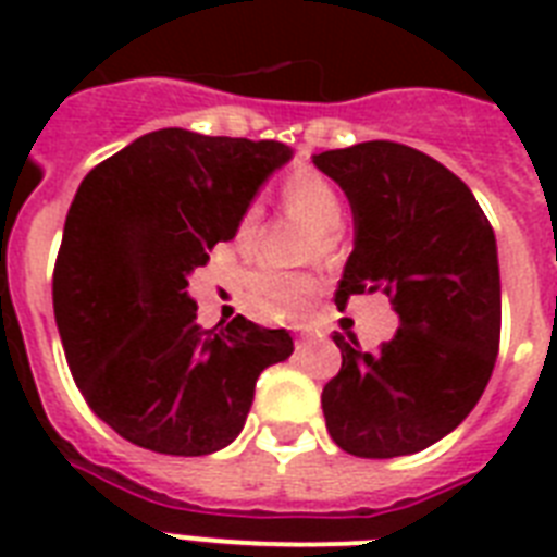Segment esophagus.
<instances>
[{"label": "esophagus", "mask_w": 557, "mask_h": 557, "mask_svg": "<svg viewBox=\"0 0 557 557\" xmlns=\"http://www.w3.org/2000/svg\"><path fill=\"white\" fill-rule=\"evenodd\" d=\"M295 344H297V349H306V347H309V344H312V332H306V330L297 332V341H295Z\"/></svg>", "instance_id": "34e87169"}]
</instances>
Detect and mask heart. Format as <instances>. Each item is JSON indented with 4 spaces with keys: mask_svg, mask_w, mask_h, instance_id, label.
<instances>
[{
    "mask_svg": "<svg viewBox=\"0 0 557 557\" xmlns=\"http://www.w3.org/2000/svg\"><path fill=\"white\" fill-rule=\"evenodd\" d=\"M280 196L295 216L312 222V239L306 245V257H318L332 262L341 253V219H344V201L330 178L309 168L292 170L280 182ZM262 210L260 205H245L234 225V245L239 251H248L260 231ZM318 283L312 274L304 271H283L277 265H260L243 277V297L248 309L262 321H295L312 306Z\"/></svg>",
    "mask_w": 557,
    "mask_h": 557,
    "instance_id": "heart-1",
    "label": "heart"
}]
</instances>
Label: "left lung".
I'll return each instance as SVG.
<instances>
[{"instance_id":"left-lung-1","label":"left lung","mask_w":557,"mask_h":557,"mask_svg":"<svg viewBox=\"0 0 557 557\" xmlns=\"http://www.w3.org/2000/svg\"><path fill=\"white\" fill-rule=\"evenodd\" d=\"M347 193L356 248L335 306L381 292L398 330L375 352L341 332L338 375L323 387L326 431L352 457L424 450L466 419L500 349V269L474 193L440 161L396 141L314 156Z\"/></svg>"}]
</instances>
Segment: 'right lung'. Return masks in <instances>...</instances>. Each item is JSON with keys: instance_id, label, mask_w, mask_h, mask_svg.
<instances>
[{"instance_id": "right-lung-1", "label": "right lung", "mask_w": 557, "mask_h": 557, "mask_svg": "<svg viewBox=\"0 0 557 557\" xmlns=\"http://www.w3.org/2000/svg\"><path fill=\"white\" fill-rule=\"evenodd\" d=\"M292 150L159 129L91 168L74 193L51 297L65 361L91 413L138 448L201 457L239 436L253 384L295 341L236 314L201 330L187 274L227 243Z\"/></svg>"}]
</instances>
